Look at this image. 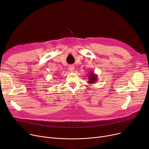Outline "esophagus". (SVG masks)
Masks as SVG:
<instances>
[{"mask_svg":"<svg viewBox=\"0 0 149 149\" xmlns=\"http://www.w3.org/2000/svg\"><path fill=\"white\" fill-rule=\"evenodd\" d=\"M74 66H73V65H70V66H69V70H70V71H71V72H72L73 71V70H74Z\"/></svg>","mask_w":149,"mask_h":149,"instance_id":"1","label":"esophagus"}]
</instances>
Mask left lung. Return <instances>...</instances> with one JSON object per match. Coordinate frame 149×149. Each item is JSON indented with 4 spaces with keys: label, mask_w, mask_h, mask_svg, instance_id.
<instances>
[{
    "label": "left lung",
    "mask_w": 149,
    "mask_h": 149,
    "mask_svg": "<svg viewBox=\"0 0 149 149\" xmlns=\"http://www.w3.org/2000/svg\"><path fill=\"white\" fill-rule=\"evenodd\" d=\"M89 77V81L88 83H94L97 81V75L94 73V71L92 70V71H91L89 74H88Z\"/></svg>",
    "instance_id": "obj_1"
}]
</instances>
